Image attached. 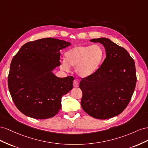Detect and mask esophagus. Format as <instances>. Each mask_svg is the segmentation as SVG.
I'll use <instances>...</instances> for the list:
<instances>
[{
  "label": "esophagus",
  "instance_id": "1",
  "mask_svg": "<svg viewBox=\"0 0 148 148\" xmlns=\"http://www.w3.org/2000/svg\"><path fill=\"white\" fill-rule=\"evenodd\" d=\"M73 86L75 87H77L79 86V82H78L77 80H76V79L74 80V82H73Z\"/></svg>",
  "mask_w": 148,
  "mask_h": 148
}]
</instances>
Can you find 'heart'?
<instances>
[{
    "label": "heart",
    "instance_id": "1",
    "mask_svg": "<svg viewBox=\"0 0 148 148\" xmlns=\"http://www.w3.org/2000/svg\"><path fill=\"white\" fill-rule=\"evenodd\" d=\"M103 57V50L99 45H78L65 53V60L61 61V68L68 71L70 67H75L80 77H86L97 69Z\"/></svg>",
    "mask_w": 148,
    "mask_h": 148
}]
</instances>
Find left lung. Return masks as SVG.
Here are the masks:
<instances>
[{
	"instance_id": "left-lung-1",
	"label": "left lung",
	"mask_w": 148,
	"mask_h": 148,
	"mask_svg": "<svg viewBox=\"0 0 148 148\" xmlns=\"http://www.w3.org/2000/svg\"><path fill=\"white\" fill-rule=\"evenodd\" d=\"M90 41L103 45L106 58L94 74L80 82L81 107L95 119H110L123 112L132 99L137 80L134 61L125 48L106 38Z\"/></svg>"
}]
</instances>
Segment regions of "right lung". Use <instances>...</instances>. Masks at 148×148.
Masks as SVG:
<instances>
[{
    "mask_svg": "<svg viewBox=\"0 0 148 148\" xmlns=\"http://www.w3.org/2000/svg\"><path fill=\"white\" fill-rule=\"evenodd\" d=\"M71 45L52 38L29 41L12 59L8 87L15 106L25 115L47 119L60 111L62 97L73 88L74 78L58 77L52 71L60 66V51Z\"/></svg>",
    "mask_w": 148,
    "mask_h": 148,
    "instance_id": "obj_1",
    "label": "right lung"
}]
</instances>
